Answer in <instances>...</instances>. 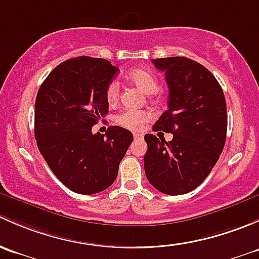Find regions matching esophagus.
Segmentation results:
<instances>
[{
    "instance_id": "esophagus-1",
    "label": "esophagus",
    "mask_w": 259,
    "mask_h": 259,
    "mask_svg": "<svg viewBox=\"0 0 259 259\" xmlns=\"http://www.w3.org/2000/svg\"><path fill=\"white\" fill-rule=\"evenodd\" d=\"M133 138H135L136 141H141L143 140V135H141V133H135V135H133Z\"/></svg>"
}]
</instances>
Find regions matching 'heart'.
<instances>
[{
    "label": "heart",
    "instance_id": "heart-1",
    "mask_svg": "<svg viewBox=\"0 0 259 259\" xmlns=\"http://www.w3.org/2000/svg\"><path fill=\"white\" fill-rule=\"evenodd\" d=\"M131 83L138 87L142 92L146 95H153L156 91L158 90V79L151 73L149 71L146 70H135L130 72L127 76ZM119 87L116 81H112L107 86L106 90V100L108 103H116L118 100ZM152 119V114L145 111H135V110H127L123 111L118 117H117V123L119 126L128 128L131 131H142L145 128L146 123Z\"/></svg>",
    "mask_w": 259,
    "mask_h": 259
}]
</instances>
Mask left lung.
I'll return each instance as SVG.
<instances>
[{
  "mask_svg": "<svg viewBox=\"0 0 259 259\" xmlns=\"http://www.w3.org/2000/svg\"><path fill=\"white\" fill-rule=\"evenodd\" d=\"M152 62L164 72L169 89L168 108L153 130L173 138L145 136V172L157 191L178 196L198 187L217 163L227 135V106L221 84L201 63L187 57Z\"/></svg>",
  "mask_w": 259,
  "mask_h": 259,
  "instance_id": "left-lung-1",
  "label": "left lung"
}]
</instances>
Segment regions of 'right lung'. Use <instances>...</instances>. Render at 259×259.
I'll use <instances>...</instances> for the list:
<instances>
[{"label": "right lung", "instance_id": "obj_1", "mask_svg": "<svg viewBox=\"0 0 259 259\" xmlns=\"http://www.w3.org/2000/svg\"><path fill=\"white\" fill-rule=\"evenodd\" d=\"M117 72L103 58H71L51 72L37 93V147L56 177L76 193L110 187L133 141L132 132L119 126L108 127L106 135L92 133L108 113L106 90Z\"/></svg>", "mask_w": 259, "mask_h": 259}]
</instances>
